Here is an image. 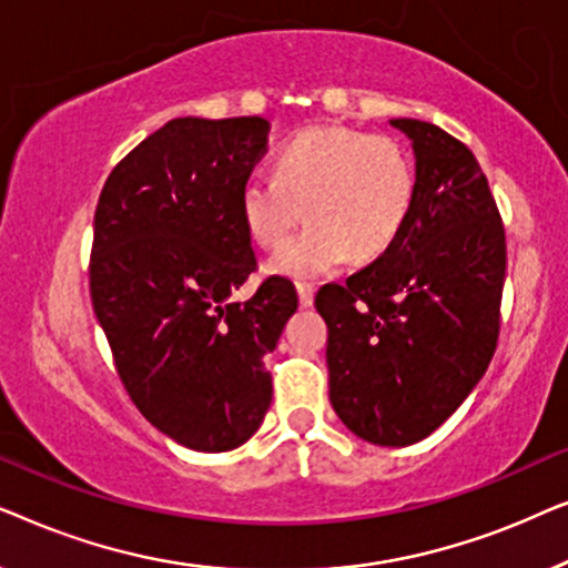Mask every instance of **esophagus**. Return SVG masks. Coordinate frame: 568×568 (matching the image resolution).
Returning <instances> with one entry per match:
<instances>
[{
    "label": "esophagus",
    "mask_w": 568,
    "mask_h": 568,
    "mask_svg": "<svg viewBox=\"0 0 568 568\" xmlns=\"http://www.w3.org/2000/svg\"><path fill=\"white\" fill-rule=\"evenodd\" d=\"M297 294H300V305H302V307H313V302H315L313 284L297 282Z\"/></svg>",
    "instance_id": "obj_1"
}]
</instances>
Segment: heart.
I'll return each instance as SVG.
<instances>
[{"mask_svg": "<svg viewBox=\"0 0 568 568\" xmlns=\"http://www.w3.org/2000/svg\"><path fill=\"white\" fill-rule=\"evenodd\" d=\"M414 193V165L390 136L310 126L282 146L276 178L251 175L243 183L240 214L268 251L307 215L308 227L274 255L271 268L317 276L352 255H383L406 227Z\"/></svg>", "mask_w": 568, "mask_h": 568, "instance_id": "b5f03b06", "label": "heart"}]
</instances>
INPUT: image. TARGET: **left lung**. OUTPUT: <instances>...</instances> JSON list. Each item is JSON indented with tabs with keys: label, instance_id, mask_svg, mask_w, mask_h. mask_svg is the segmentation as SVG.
Wrapping results in <instances>:
<instances>
[{
	"label": "left lung",
	"instance_id": "left-lung-1",
	"mask_svg": "<svg viewBox=\"0 0 568 568\" xmlns=\"http://www.w3.org/2000/svg\"><path fill=\"white\" fill-rule=\"evenodd\" d=\"M416 154L398 240L315 297L328 325V395L356 437L406 447L455 414L488 369L501 325L507 237L478 160L426 121L393 119Z\"/></svg>",
	"mask_w": 568,
	"mask_h": 568
}]
</instances>
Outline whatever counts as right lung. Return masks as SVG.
<instances>
[{"instance_id": "1", "label": "right lung", "mask_w": 568, "mask_h": 568, "mask_svg": "<svg viewBox=\"0 0 568 568\" xmlns=\"http://www.w3.org/2000/svg\"><path fill=\"white\" fill-rule=\"evenodd\" d=\"M268 121L173 119L111 170L95 209L90 297L129 398L178 445L224 453L271 406L274 352L297 310L290 278L230 302L255 253L240 189Z\"/></svg>"}]
</instances>
